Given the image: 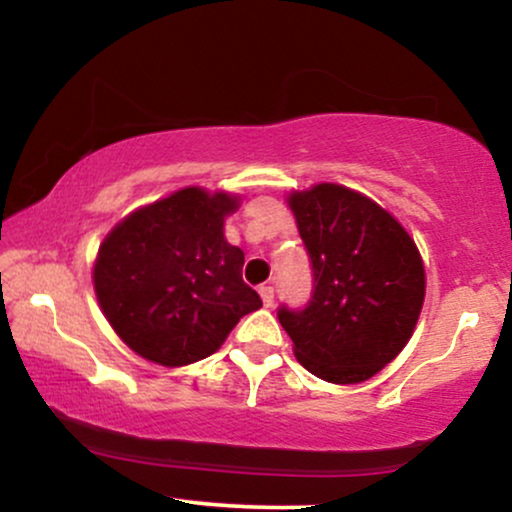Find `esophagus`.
Instances as JSON below:
<instances>
[{
	"label": "esophagus",
	"instance_id": "obj_1",
	"mask_svg": "<svg viewBox=\"0 0 512 512\" xmlns=\"http://www.w3.org/2000/svg\"><path fill=\"white\" fill-rule=\"evenodd\" d=\"M258 293H261V300L265 307H270L272 303H275V289H272V286H261Z\"/></svg>",
	"mask_w": 512,
	"mask_h": 512
}]
</instances>
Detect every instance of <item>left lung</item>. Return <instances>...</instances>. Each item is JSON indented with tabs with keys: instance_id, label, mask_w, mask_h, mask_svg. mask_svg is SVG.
<instances>
[{
	"instance_id": "8db88e82",
	"label": "left lung",
	"mask_w": 512,
	"mask_h": 512,
	"mask_svg": "<svg viewBox=\"0 0 512 512\" xmlns=\"http://www.w3.org/2000/svg\"><path fill=\"white\" fill-rule=\"evenodd\" d=\"M289 207L314 272L305 310L277 312L293 354L326 382L370 380L408 345L422 312L417 244L387 209L347 186L293 191Z\"/></svg>"
}]
</instances>
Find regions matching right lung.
I'll return each instance as SVG.
<instances>
[{
    "mask_svg": "<svg viewBox=\"0 0 512 512\" xmlns=\"http://www.w3.org/2000/svg\"><path fill=\"white\" fill-rule=\"evenodd\" d=\"M240 195L188 186L139 207L97 251L93 284L118 338L146 361L179 368L214 354L261 298L244 284V251L223 235Z\"/></svg>",
    "mask_w": 512,
    "mask_h": 512,
    "instance_id": "obj_1",
    "label": "right lung"
}]
</instances>
